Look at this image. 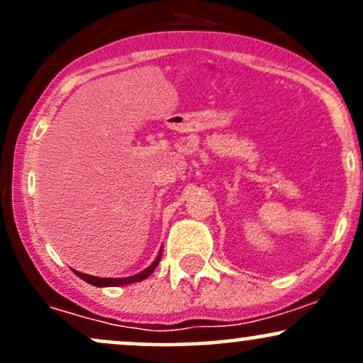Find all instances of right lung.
Listing matches in <instances>:
<instances>
[{"mask_svg":"<svg viewBox=\"0 0 363 363\" xmlns=\"http://www.w3.org/2000/svg\"><path fill=\"white\" fill-rule=\"evenodd\" d=\"M160 257H162V251L158 252L157 259L153 261L152 264H150L147 269H143V272H141V273L133 274V277H126V278H99V277H90V274H85V273H80V272H74V273H77L78 277L82 278V280H85L86 283H90V285H95V286H121V285H129V283H136V281L145 280V278H148L150 274L155 272V268L158 266V262H160Z\"/></svg>","mask_w":363,"mask_h":363,"instance_id":"right-lung-1","label":"right lung"}]
</instances>
